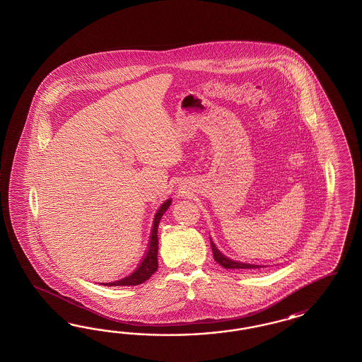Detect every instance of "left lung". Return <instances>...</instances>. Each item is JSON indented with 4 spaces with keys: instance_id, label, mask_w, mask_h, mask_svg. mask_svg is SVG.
Here are the masks:
<instances>
[{
    "instance_id": "1",
    "label": "left lung",
    "mask_w": 362,
    "mask_h": 362,
    "mask_svg": "<svg viewBox=\"0 0 362 362\" xmlns=\"http://www.w3.org/2000/svg\"><path fill=\"white\" fill-rule=\"evenodd\" d=\"M209 240H211V238H209ZM211 247H212V253H214L215 262L219 263L226 269H256V268H263L264 267V265H259V264L243 263V262H238V260H232L230 257H227L226 255L220 252L212 240H211Z\"/></svg>"
}]
</instances>
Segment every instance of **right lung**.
I'll use <instances>...</instances> for the list:
<instances>
[{
	"instance_id": "right-lung-1",
	"label": "right lung",
	"mask_w": 362,
	"mask_h": 362,
	"mask_svg": "<svg viewBox=\"0 0 362 362\" xmlns=\"http://www.w3.org/2000/svg\"><path fill=\"white\" fill-rule=\"evenodd\" d=\"M173 199H167L165 203L159 207L155 214L153 218V230H151V236H150V243H148V250L143 257L142 263L139 264V267L129 274L127 277H123L121 280L117 281H111V283H105L106 286H130V285H139L147 281L151 276H153L156 269H158V226L160 223V219L163 216L165 211L171 206Z\"/></svg>"
}]
</instances>
